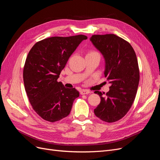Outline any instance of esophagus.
<instances>
[{
  "label": "esophagus",
  "instance_id": "esophagus-1",
  "mask_svg": "<svg viewBox=\"0 0 160 160\" xmlns=\"http://www.w3.org/2000/svg\"><path fill=\"white\" fill-rule=\"evenodd\" d=\"M80 93L81 95H86L90 93V91L88 89H82L80 91Z\"/></svg>",
  "mask_w": 160,
  "mask_h": 160
}]
</instances>
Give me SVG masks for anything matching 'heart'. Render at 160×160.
<instances>
[{
    "label": "heart",
    "mask_w": 160,
    "mask_h": 160,
    "mask_svg": "<svg viewBox=\"0 0 160 160\" xmlns=\"http://www.w3.org/2000/svg\"><path fill=\"white\" fill-rule=\"evenodd\" d=\"M94 52H96V51H91L89 52L88 54H91V53H94Z\"/></svg>",
    "instance_id": "b5f03b06"
}]
</instances>
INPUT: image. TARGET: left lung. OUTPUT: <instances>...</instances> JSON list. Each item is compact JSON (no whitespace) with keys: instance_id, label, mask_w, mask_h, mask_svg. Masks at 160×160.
Listing matches in <instances>:
<instances>
[{"instance_id":"8db88e82","label":"left lung","mask_w":160,"mask_h":160,"mask_svg":"<svg viewBox=\"0 0 160 160\" xmlns=\"http://www.w3.org/2000/svg\"><path fill=\"white\" fill-rule=\"evenodd\" d=\"M90 40L105 58L104 74L111 84L105 96V93L95 91L101 102L94 113L105 122H115L127 114L137 93L139 81L137 57L132 45L114 34L93 35Z\"/></svg>"}]
</instances>
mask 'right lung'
Segmentation results:
<instances>
[{"label": "right lung", "mask_w": 160, "mask_h": 160, "mask_svg": "<svg viewBox=\"0 0 160 160\" xmlns=\"http://www.w3.org/2000/svg\"><path fill=\"white\" fill-rule=\"evenodd\" d=\"M85 35L52 37L36 42L27 57L23 81L34 111L47 122L66 118L79 96L75 88H66L57 79L69 58Z\"/></svg>", "instance_id": "add662e5"}]
</instances>
